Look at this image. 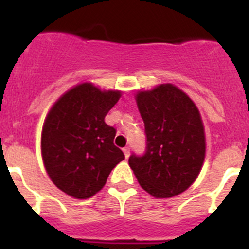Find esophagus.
Masks as SVG:
<instances>
[{
	"mask_svg": "<svg viewBox=\"0 0 249 249\" xmlns=\"http://www.w3.org/2000/svg\"><path fill=\"white\" fill-rule=\"evenodd\" d=\"M123 152H124V154H125V158H129L130 157V148L129 147H125L124 149H123Z\"/></svg>",
	"mask_w": 249,
	"mask_h": 249,
	"instance_id": "obj_1",
	"label": "esophagus"
}]
</instances>
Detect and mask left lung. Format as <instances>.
Masks as SVG:
<instances>
[{"instance_id": "obj_1", "label": "left lung", "mask_w": 249, "mask_h": 249, "mask_svg": "<svg viewBox=\"0 0 249 249\" xmlns=\"http://www.w3.org/2000/svg\"><path fill=\"white\" fill-rule=\"evenodd\" d=\"M144 122L145 150L132 153L129 165L140 185L158 199L187 190L205 159V132L200 113L187 94L161 84L136 95Z\"/></svg>"}]
</instances>
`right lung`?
<instances>
[{
	"label": "right lung",
	"instance_id": "add662e5",
	"mask_svg": "<svg viewBox=\"0 0 249 249\" xmlns=\"http://www.w3.org/2000/svg\"><path fill=\"white\" fill-rule=\"evenodd\" d=\"M120 91H101L84 83L62 95L48 113L42 130V158L50 179L66 194L88 199L106 184L125 159L114 145L117 130L105 117Z\"/></svg>",
	"mask_w": 249,
	"mask_h": 249
}]
</instances>
